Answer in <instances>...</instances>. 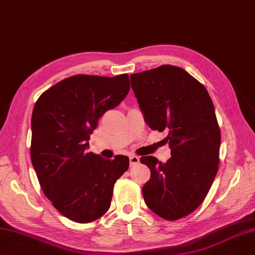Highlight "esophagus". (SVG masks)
<instances>
[{"label":"esophagus","instance_id":"esophagus-1","mask_svg":"<svg viewBox=\"0 0 255 255\" xmlns=\"http://www.w3.org/2000/svg\"><path fill=\"white\" fill-rule=\"evenodd\" d=\"M129 161H130V165L132 166L134 164L139 163V158L136 155H130V156H129Z\"/></svg>","mask_w":255,"mask_h":255}]
</instances>
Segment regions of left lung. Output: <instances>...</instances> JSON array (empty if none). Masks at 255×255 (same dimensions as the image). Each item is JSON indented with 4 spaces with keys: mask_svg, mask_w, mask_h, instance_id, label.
I'll return each instance as SVG.
<instances>
[{
    "mask_svg": "<svg viewBox=\"0 0 255 255\" xmlns=\"http://www.w3.org/2000/svg\"><path fill=\"white\" fill-rule=\"evenodd\" d=\"M131 88L152 130H166L171 158L141 156L151 176L144 202L165 220L189 215L204 202L218 172L220 129L205 86L182 68L164 64L130 75Z\"/></svg>",
    "mask_w": 255,
    "mask_h": 255,
    "instance_id": "1",
    "label": "left lung"
}]
</instances>
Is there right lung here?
Segmentation results:
<instances>
[{
	"label": "right lung",
	"mask_w": 255,
	"mask_h": 255,
	"mask_svg": "<svg viewBox=\"0 0 255 255\" xmlns=\"http://www.w3.org/2000/svg\"><path fill=\"white\" fill-rule=\"evenodd\" d=\"M129 90L128 74H78L51 86L36 102L31 163L53 207L75 223L102 217L110 209L116 181L128 170V156L106 160L88 148L99 119L121 104Z\"/></svg>",
	"instance_id": "1"
}]
</instances>
